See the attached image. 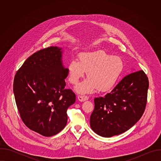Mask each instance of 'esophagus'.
Here are the masks:
<instances>
[{"instance_id": "obj_1", "label": "esophagus", "mask_w": 161, "mask_h": 161, "mask_svg": "<svg viewBox=\"0 0 161 161\" xmlns=\"http://www.w3.org/2000/svg\"><path fill=\"white\" fill-rule=\"evenodd\" d=\"M78 99L80 101L83 102V101H85L86 100H88V97L87 96H83V95H81V96H79L78 97Z\"/></svg>"}]
</instances>
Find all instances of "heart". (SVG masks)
<instances>
[{"mask_svg": "<svg viewBox=\"0 0 161 161\" xmlns=\"http://www.w3.org/2000/svg\"><path fill=\"white\" fill-rule=\"evenodd\" d=\"M123 69V62L117 56H111L103 51L82 53L78 61L73 60L68 64V80L76 85L86 72L88 78L76 86L78 93H92L97 89L107 92L116 84Z\"/></svg>", "mask_w": 161, "mask_h": 161, "instance_id": "heart-1", "label": "heart"}]
</instances>
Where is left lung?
Segmentation results:
<instances>
[{
    "label": "left lung",
    "mask_w": 161,
    "mask_h": 161,
    "mask_svg": "<svg viewBox=\"0 0 161 161\" xmlns=\"http://www.w3.org/2000/svg\"><path fill=\"white\" fill-rule=\"evenodd\" d=\"M148 86V77L140 70L125 76L104 97H96L90 119L92 129L109 137L131 128L145 111Z\"/></svg>",
    "instance_id": "obj_1"
}]
</instances>
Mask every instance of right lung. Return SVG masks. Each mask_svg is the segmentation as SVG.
Here are the masks:
<instances>
[{
    "label": "right lung",
    "mask_w": 161,
    "mask_h": 161,
    "mask_svg": "<svg viewBox=\"0 0 161 161\" xmlns=\"http://www.w3.org/2000/svg\"><path fill=\"white\" fill-rule=\"evenodd\" d=\"M62 48L50 47L29 57L17 71L13 92L21 119L44 136L60 132L67 122V110L76 101L66 88L67 69L62 63Z\"/></svg>",
    "instance_id": "right-lung-1"
}]
</instances>
